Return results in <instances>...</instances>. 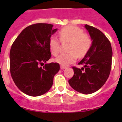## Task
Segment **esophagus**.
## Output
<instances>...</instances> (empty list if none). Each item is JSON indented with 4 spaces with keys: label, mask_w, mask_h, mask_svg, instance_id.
<instances>
[{
    "label": "esophagus",
    "mask_w": 122,
    "mask_h": 122,
    "mask_svg": "<svg viewBox=\"0 0 122 122\" xmlns=\"http://www.w3.org/2000/svg\"><path fill=\"white\" fill-rule=\"evenodd\" d=\"M65 68H66V66H63V65H60V69L61 70H63Z\"/></svg>",
    "instance_id": "esophagus-1"
}]
</instances>
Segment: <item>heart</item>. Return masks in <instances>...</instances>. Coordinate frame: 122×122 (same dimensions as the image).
Instances as JSON below:
<instances>
[{
    "instance_id": "1",
    "label": "heart",
    "mask_w": 122,
    "mask_h": 122,
    "mask_svg": "<svg viewBox=\"0 0 122 122\" xmlns=\"http://www.w3.org/2000/svg\"><path fill=\"white\" fill-rule=\"evenodd\" d=\"M59 36L62 43L68 42V51L62 54L55 59V61L63 66L74 63L79 57H84L90 50L92 44L91 37L83 30L75 26H66L59 32ZM49 46L52 54L57 56L60 52V41L55 36L49 39Z\"/></svg>"
}]
</instances>
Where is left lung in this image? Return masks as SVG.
<instances>
[{
  "label": "left lung",
  "mask_w": 122,
  "mask_h": 122,
  "mask_svg": "<svg viewBox=\"0 0 122 122\" xmlns=\"http://www.w3.org/2000/svg\"><path fill=\"white\" fill-rule=\"evenodd\" d=\"M85 27L92 44L88 53L78 63L84 67L73 66L74 75L68 82L79 93L90 94L98 90L107 81L111 70L112 50L109 40L103 32L87 24Z\"/></svg>",
  "instance_id": "obj_1"
}]
</instances>
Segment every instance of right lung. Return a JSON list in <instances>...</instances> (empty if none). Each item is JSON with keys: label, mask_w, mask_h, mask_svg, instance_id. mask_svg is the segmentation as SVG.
<instances>
[{"label": "right lung", "mask_w": 122, "mask_h": 122, "mask_svg": "<svg viewBox=\"0 0 122 122\" xmlns=\"http://www.w3.org/2000/svg\"><path fill=\"white\" fill-rule=\"evenodd\" d=\"M50 24L37 23L25 28L13 42L10 52L13 80L23 93L37 97L46 93L60 70L58 63H46L51 57L49 41L57 29Z\"/></svg>", "instance_id": "obj_1"}]
</instances>
